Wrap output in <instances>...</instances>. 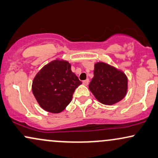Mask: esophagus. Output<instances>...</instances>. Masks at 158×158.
I'll list each match as a JSON object with an SVG mask.
<instances>
[{"instance_id":"1","label":"esophagus","mask_w":158,"mask_h":158,"mask_svg":"<svg viewBox=\"0 0 158 158\" xmlns=\"http://www.w3.org/2000/svg\"><path fill=\"white\" fill-rule=\"evenodd\" d=\"M89 80L86 79V80H85V81H83V85H85V86H87V85L89 84Z\"/></svg>"}]
</instances>
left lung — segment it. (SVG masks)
<instances>
[{"label":"left lung","mask_w":158,"mask_h":158,"mask_svg":"<svg viewBox=\"0 0 158 158\" xmlns=\"http://www.w3.org/2000/svg\"><path fill=\"white\" fill-rule=\"evenodd\" d=\"M96 99L105 105H113L127 94L128 78L121 70L103 62L94 64V77L89 85Z\"/></svg>","instance_id":"1"}]
</instances>
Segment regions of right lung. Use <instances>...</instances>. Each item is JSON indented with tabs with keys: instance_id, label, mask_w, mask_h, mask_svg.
<instances>
[{
	"instance_id": "add662e5",
	"label": "right lung",
	"mask_w": 158,
	"mask_h": 158,
	"mask_svg": "<svg viewBox=\"0 0 158 158\" xmlns=\"http://www.w3.org/2000/svg\"><path fill=\"white\" fill-rule=\"evenodd\" d=\"M82 82L71 70L66 60H52L35 75L31 90L42 109L51 113H60L69 104L74 92Z\"/></svg>"
}]
</instances>
